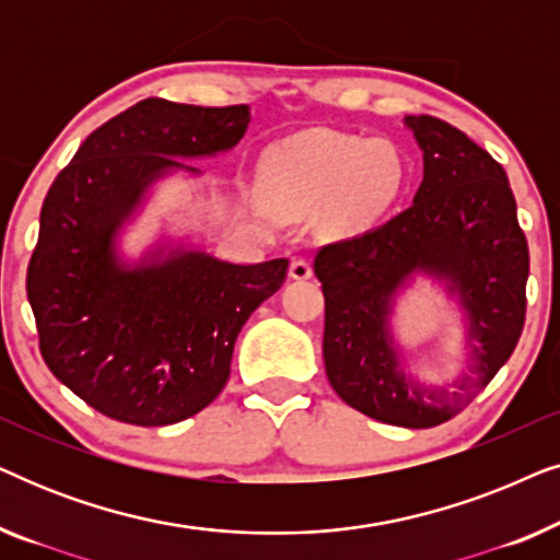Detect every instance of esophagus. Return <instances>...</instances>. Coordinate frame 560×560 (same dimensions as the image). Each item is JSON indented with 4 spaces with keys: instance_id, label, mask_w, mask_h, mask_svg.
Returning <instances> with one entry per match:
<instances>
[{
    "instance_id": "esophagus-1",
    "label": "esophagus",
    "mask_w": 560,
    "mask_h": 560,
    "mask_svg": "<svg viewBox=\"0 0 560 560\" xmlns=\"http://www.w3.org/2000/svg\"><path fill=\"white\" fill-rule=\"evenodd\" d=\"M313 275V267H311V262L308 259H293V262H290V278L293 280H308Z\"/></svg>"
}]
</instances>
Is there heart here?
<instances>
[{
	"label": "heart",
	"instance_id": "obj_1",
	"mask_svg": "<svg viewBox=\"0 0 560 560\" xmlns=\"http://www.w3.org/2000/svg\"><path fill=\"white\" fill-rule=\"evenodd\" d=\"M408 171L395 144L357 135L305 132L282 140L265 158V190L282 217L324 209L334 232H359L400 198Z\"/></svg>",
	"mask_w": 560,
	"mask_h": 560
}]
</instances>
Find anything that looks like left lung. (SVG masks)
Segmentation results:
<instances>
[{"label":"left lung","instance_id":"left-lung-1","mask_svg":"<svg viewBox=\"0 0 560 560\" xmlns=\"http://www.w3.org/2000/svg\"><path fill=\"white\" fill-rule=\"evenodd\" d=\"M423 152L412 203L387 224L328 244L313 270L326 298L324 364L334 393L374 420L433 428L462 412L517 347L525 324L527 242L502 165L462 129L405 117ZM428 279L463 318L467 370L425 386L394 334L396 303Z\"/></svg>","mask_w":560,"mask_h":560}]
</instances>
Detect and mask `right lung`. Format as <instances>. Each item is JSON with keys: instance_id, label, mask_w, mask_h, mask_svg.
Segmentation results:
<instances>
[{"instance_id": "obj_1", "label": "right lung", "mask_w": 560, "mask_h": 560, "mask_svg": "<svg viewBox=\"0 0 560 560\" xmlns=\"http://www.w3.org/2000/svg\"><path fill=\"white\" fill-rule=\"evenodd\" d=\"M249 106L144 98L86 137L52 180L27 267L40 351L91 408L129 425H173L217 400L234 341L285 282L288 259L242 265L188 234L140 255L125 234L160 183L203 178L186 160L234 150Z\"/></svg>"}]
</instances>
